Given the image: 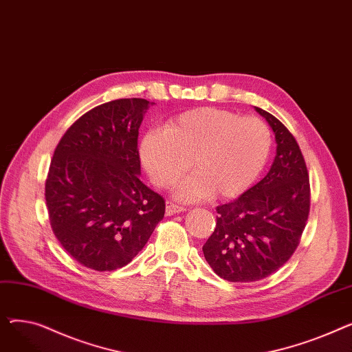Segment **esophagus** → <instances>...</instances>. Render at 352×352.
<instances>
[{"label": "esophagus", "instance_id": "obj_1", "mask_svg": "<svg viewBox=\"0 0 352 352\" xmlns=\"http://www.w3.org/2000/svg\"><path fill=\"white\" fill-rule=\"evenodd\" d=\"M165 211L168 215H173V214H179L182 211H186V208L175 204L174 201H166V206H165Z\"/></svg>", "mask_w": 352, "mask_h": 352}]
</instances>
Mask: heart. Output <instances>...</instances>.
I'll use <instances>...</instances> for the list:
<instances>
[{
  "label": "heart",
  "instance_id": "1",
  "mask_svg": "<svg viewBox=\"0 0 352 352\" xmlns=\"http://www.w3.org/2000/svg\"><path fill=\"white\" fill-rule=\"evenodd\" d=\"M272 137L256 117L202 107L186 111L148 131L140 142L146 174L158 187H171L188 166L194 170L177 187L184 201L232 198L245 192L268 161Z\"/></svg>",
  "mask_w": 352,
  "mask_h": 352
}]
</instances>
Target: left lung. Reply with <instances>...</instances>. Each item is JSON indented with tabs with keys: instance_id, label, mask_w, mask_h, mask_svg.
Here are the masks:
<instances>
[{
	"instance_id": "obj_1",
	"label": "left lung",
	"mask_w": 352,
	"mask_h": 352,
	"mask_svg": "<svg viewBox=\"0 0 352 352\" xmlns=\"http://www.w3.org/2000/svg\"><path fill=\"white\" fill-rule=\"evenodd\" d=\"M276 153L268 174L235 201L217 207V224L202 247L214 272L231 283L263 280L297 250L309 214V178L300 146L267 111Z\"/></svg>"
}]
</instances>
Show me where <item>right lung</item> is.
<instances>
[{"label":"right lung","mask_w":352,"mask_h":352,"mask_svg":"<svg viewBox=\"0 0 352 352\" xmlns=\"http://www.w3.org/2000/svg\"><path fill=\"white\" fill-rule=\"evenodd\" d=\"M150 104L121 98L92 108L54 151L45 182L51 228L87 268L131 263L164 218V198L140 179L138 129Z\"/></svg>","instance_id":"add662e5"}]
</instances>
